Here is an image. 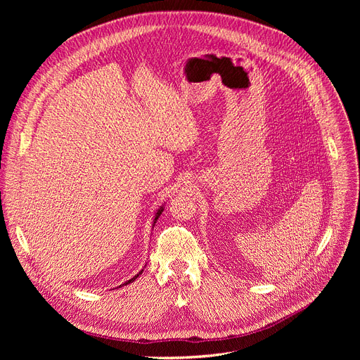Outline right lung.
I'll use <instances>...</instances> for the list:
<instances>
[{"label":"right lung","instance_id":"add662e5","mask_svg":"<svg viewBox=\"0 0 360 360\" xmlns=\"http://www.w3.org/2000/svg\"><path fill=\"white\" fill-rule=\"evenodd\" d=\"M163 209H165V207H163V205H160V209H159V210L156 212V214H155V220H153V226H155V223L158 221V219L160 217V214L163 213ZM141 273H143V270H141V271H140L139 274H136V276H134V277H132V278H129L128 281H125V283H124V285H128V283H132V281H134V280H136V278H137V277H139V276H140ZM124 285H122V286H124Z\"/></svg>","mask_w":360,"mask_h":360}]
</instances>
